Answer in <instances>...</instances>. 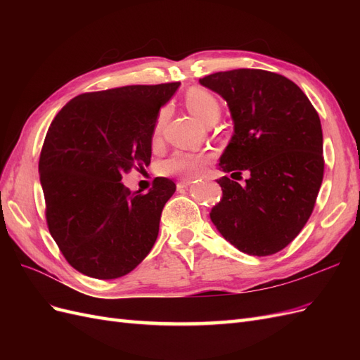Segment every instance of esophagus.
I'll return each mask as SVG.
<instances>
[{"label":"esophagus","mask_w":360,"mask_h":360,"mask_svg":"<svg viewBox=\"0 0 360 360\" xmlns=\"http://www.w3.org/2000/svg\"><path fill=\"white\" fill-rule=\"evenodd\" d=\"M193 183V179H181L179 183H177V188H188L191 186V184Z\"/></svg>","instance_id":"obj_1"}]
</instances>
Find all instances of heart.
Instances as JSON below:
<instances>
[{"label": "heart", "instance_id": "obj_1", "mask_svg": "<svg viewBox=\"0 0 360 360\" xmlns=\"http://www.w3.org/2000/svg\"><path fill=\"white\" fill-rule=\"evenodd\" d=\"M188 110L197 117L201 122H205L207 118L217 114L219 115V102L216 97L204 89H191L186 96H184ZM167 111L162 110L158 115V120L153 129V136L158 138L162 132L163 123H165ZM207 163V156L195 155V153H177L168 160L162 163V172L169 174V176H181L186 179H195L202 174Z\"/></svg>", "mask_w": 360, "mask_h": 360}]
</instances>
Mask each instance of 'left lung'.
I'll return each instance as SVG.
<instances>
[{
  "mask_svg": "<svg viewBox=\"0 0 360 360\" xmlns=\"http://www.w3.org/2000/svg\"><path fill=\"white\" fill-rule=\"evenodd\" d=\"M200 82L224 97L234 122L219 167L250 172L243 186L226 176L217 180L224 195L212 222L242 252L274 255L297 237L317 201L324 174L320 117L296 84L274 72L236 69Z\"/></svg>",
  "mask_w": 360,
  "mask_h": 360,
  "instance_id": "1",
  "label": "left lung"
}]
</instances>
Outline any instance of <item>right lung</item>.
<instances>
[{"mask_svg":"<svg viewBox=\"0 0 360 360\" xmlns=\"http://www.w3.org/2000/svg\"><path fill=\"white\" fill-rule=\"evenodd\" d=\"M179 85L84 93L52 120L39 159L46 224L64 258L81 274L124 276L153 248L176 183L155 179L148 193H139L122 179L150 163L158 112Z\"/></svg>","mask_w":360,"mask_h":360,"instance_id":"1","label":"right lung"}]
</instances>
